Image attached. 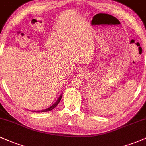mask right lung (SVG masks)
Here are the masks:
<instances>
[{"mask_svg":"<svg viewBox=\"0 0 146 146\" xmlns=\"http://www.w3.org/2000/svg\"><path fill=\"white\" fill-rule=\"evenodd\" d=\"M62 94H61L60 95V96L58 98V99H57V101H56L55 103L53 104V105H52V106H50V107H48V108H47V109H46V110H41V111H35V112H46V111H51V110H53L54 108H55V107L57 106V105H58L59 104V102H60V100H61V98H62Z\"/></svg>","mask_w":146,"mask_h":146,"instance_id":"1","label":"right lung"}]
</instances>
